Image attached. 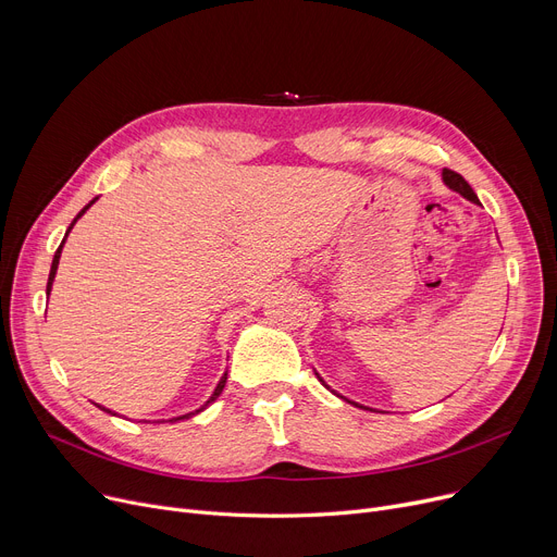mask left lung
<instances>
[{
  "instance_id": "obj_1",
  "label": "left lung",
  "mask_w": 557,
  "mask_h": 557,
  "mask_svg": "<svg viewBox=\"0 0 557 557\" xmlns=\"http://www.w3.org/2000/svg\"><path fill=\"white\" fill-rule=\"evenodd\" d=\"M443 183L451 189V191H456V194H460L462 198H467L470 202H476V205H481L479 202V196L474 194V189L465 183V178L460 173H456V171H451V169H443ZM315 376L320 379V382L325 384V379L320 376L318 372H315ZM327 386V384H325ZM330 388V386H327ZM332 391V388H330ZM332 393H336V391H332ZM336 397H341V399H345V401H349V404H355V406H359V408H363V411H376V408H370V406H363V404H359V401H352V399H347V397H343L341 393H336Z\"/></svg>"
}]
</instances>
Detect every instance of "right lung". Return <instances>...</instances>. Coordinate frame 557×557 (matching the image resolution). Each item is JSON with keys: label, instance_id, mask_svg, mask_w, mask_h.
I'll list each match as a JSON object with an SVG mask.
<instances>
[{"label": "right lung", "instance_id": "right-lung-1", "mask_svg": "<svg viewBox=\"0 0 557 557\" xmlns=\"http://www.w3.org/2000/svg\"><path fill=\"white\" fill-rule=\"evenodd\" d=\"M97 200H99V196H97V198H92L90 202H87V205H85V208H83V210H81V212L76 214V219L72 221V225H70V227H67V232H65V239H67V234L72 232L74 223H76V221H78V219H81V216H83V214H85L87 210H90V208H92V205H95ZM65 239L61 242V246H58V250H55V255H53V261H51V271H49V282H47V296L51 294V286H53V280H55V271H58V261H61V252H63ZM225 379H227V372H223V376H221V382L216 384V388H214V393L210 395V399H208V401H205V404H202L200 408H196V411H189V413H185V416H178V418H169V420H158L156 424H160V422H171V424H173V422H178V420H189L191 416H198V413H200V411H205V408H208V406H210L212 401H216V399H219V395H221V393H223V388H225ZM97 406H99V404H97ZM99 408H101V411L110 413V416H116L114 411H110V408H106V406H99ZM141 422H144V420H141Z\"/></svg>", "mask_w": 557, "mask_h": 557}]
</instances>
